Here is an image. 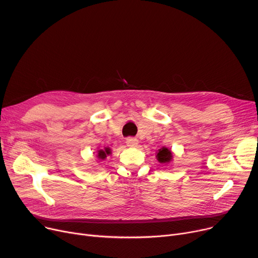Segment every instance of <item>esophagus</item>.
Masks as SVG:
<instances>
[{"instance_id":"1","label":"esophagus","mask_w":258,"mask_h":258,"mask_svg":"<svg viewBox=\"0 0 258 258\" xmlns=\"http://www.w3.org/2000/svg\"><path fill=\"white\" fill-rule=\"evenodd\" d=\"M138 144V140L136 138H127L126 139V145L130 147H134Z\"/></svg>"}]
</instances>
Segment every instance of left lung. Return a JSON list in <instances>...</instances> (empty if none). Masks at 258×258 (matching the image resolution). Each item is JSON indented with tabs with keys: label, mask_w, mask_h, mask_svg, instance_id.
I'll list each match as a JSON object with an SVG mask.
<instances>
[{
	"label": "left lung",
	"mask_w": 258,
	"mask_h": 258,
	"mask_svg": "<svg viewBox=\"0 0 258 258\" xmlns=\"http://www.w3.org/2000/svg\"><path fill=\"white\" fill-rule=\"evenodd\" d=\"M172 159L171 152L166 147H162L157 153V160L160 163H169Z\"/></svg>",
	"instance_id": "obj_1"
}]
</instances>
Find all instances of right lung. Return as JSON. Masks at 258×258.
<instances>
[{
    "label": "right lung",
    "instance_id": "right-lung-1",
    "mask_svg": "<svg viewBox=\"0 0 258 258\" xmlns=\"http://www.w3.org/2000/svg\"><path fill=\"white\" fill-rule=\"evenodd\" d=\"M110 154H111V150H110V148H108V147H105V148H104V151H103V150L98 151L97 158H99V159L103 160V159H105V158H106V156H107V155H110Z\"/></svg>",
    "mask_w": 258,
    "mask_h": 258
}]
</instances>
